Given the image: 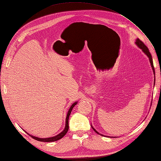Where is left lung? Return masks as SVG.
Segmentation results:
<instances>
[{
    "label": "left lung",
    "instance_id": "1",
    "mask_svg": "<svg viewBox=\"0 0 161 161\" xmlns=\"http://www.w3.org/2000/svg\"><path fill=\"white\" fill-rule=\"evenodd\" d=\"M135 44H136V45L139 47L141 49H142V51H143V53H145V54H146L147 55V56L148 57V58H149V62H150V64H151V66H152V70H153V71H154V73L155 74V72H154V64H153V60H152V55H151V53H149V49H148V48L145 45V44L142 42L141 40H140L139 38H137L136 40V42H135ZM154 81H155V80H154ZM154 84H155V81H154ZM92 126V125H91ZM92 128L94 130V131L96 132V133H97V134H100L97 131V130L93 128V127L92 126ZM101 135H102V134H101ZM102 136H103V135H102Z\"/></svg>",
    "mask_w": 161,
    "mask_h": 161
}]
</instances>
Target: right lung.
I'll use <instances>...</instances> for the list:
<instances>
[{"label":"right lung","instance_id":"right-lung-1","mask_svg":"<svg viewBox=\"0 0 161 161\" xmlns=\"http://www.w3.org/2000/svg\"><path fill=\"white\" fill-rule=\"evenodd\" d=\"M77 103V102H74L72 104V106H70V108H69V110L68 111V113H67V115H66V118L65 128H64V129L63 131L61 133H59V134H58L57 136H53V137H49V138H38V137L33 136L31 135V134H29L27 132H26V133H27L28 135H29L31 137H32L33 139L37 140V141H41V142H53V141H58L59 139H61L62 138L64 137V136L65 134L67 133V132H68V130H69V116L70 114V113H71V111L73 110V107L75 106Z\"/></svg>","mask_w":161,"mask_h":161}]
</instances>
